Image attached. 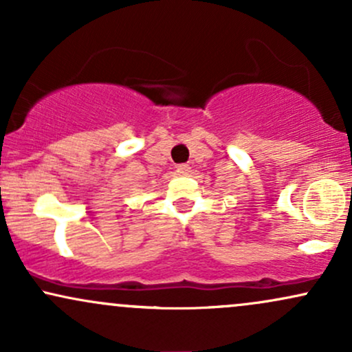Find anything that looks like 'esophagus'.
<instances>
[{
    "label": "esophagus",
    "instance_id": "34e87169",
    "mask_svg": "<svg viewBox=\"0 0 352 352\" xmlns=\"http://www.w3.org/2000/svg\"><path fill=\"white\" fill-rule=\"evenodd\" d=\"M177 173H179V175H182V177L188 175V173H190V165H187V164H180L179 167H177Z\"/></svg>",
    "mask_w": 352,
    "mask_h": 352
}]
</instances>
